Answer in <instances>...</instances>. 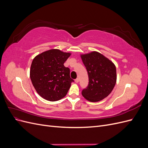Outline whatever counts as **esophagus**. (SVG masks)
<instances>
[{"mask_svg":"<svg viewBox=\"0 0 148 148\" xmlns=\"http://www.w3.org/2000/svg\"><path fill=\"white\" fill-rule=\"evenodd\" d=\"M79 78H77V79H76L75 80V82H76V83H78V82H79Z\"/></svg>","mask_w":148,"mask_h":148,"instance_id":"34e87169","label":"esophagus"}]
</instances>
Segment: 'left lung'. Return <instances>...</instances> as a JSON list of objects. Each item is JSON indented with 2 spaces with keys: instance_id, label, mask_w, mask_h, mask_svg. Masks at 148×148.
I'll return each instance as SVG.
<instances>
[{
  "instance_id": "8db88e82",
  "label": "left lung",
  "mask_w": 148,
  "mask_h": 148,
  "mask_svg": "<svg viewBox=\"0 0 148 148\" xmlns=\"http://www.w3.org/2000/svg\"><path fill=\"white\" fill-rule=\"evenodd\" d=\"M87 70L89 83L82 92V96L90 102H98L108 96L117 82L115 64L97 51L80 54Z\"/></svg>"
}]
</instances>
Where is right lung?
<instances>
[{
    "mask_svg": "<svg viewBox=\"0 0 148 148\" xmlns=\"http://www.w3.org/2000/svg\"><path fill=\"white\" fill-rule=\"evenodd\" d=\"M71 54L52 49L34 58L31 65L30 78L36 91L44 99L57 101L66 95L74 81L70 78V69L64 64Z\"/></svg>",
    "mask_w": 148,
    "mask_h": 148,
    "instance_id": "obj_1",
    "label": "right lung"
}]
</instances>
